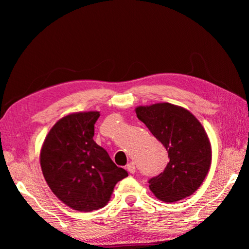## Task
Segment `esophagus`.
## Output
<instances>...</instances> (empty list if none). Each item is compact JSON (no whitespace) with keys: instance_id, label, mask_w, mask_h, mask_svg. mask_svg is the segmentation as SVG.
<instances>
[{"instance_id":"esophagus-1","label":"esophagus","mask_w":249,"mask_h":249,"mask_svg":"<svg viewBox=\"0 0 249 249\" xmlns=\"http://www.w3.org/2000/svg\"><path fill=\"white\" fill-rule=\"evenodd\" d=\"M126 169H127V171L129 172V174H135V171H136V167H135V163L134 162H130L127 165V167H126Z\"/></svg>"}]
</instances>
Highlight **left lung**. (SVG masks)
Returning <instances> with one entry per match:
<instances>
[{
  "label": "left lung",
  "instance_id": "8db88e82",
  "mask_svg": "<svg viewBox=\"0 0 249 249\" xmlns=\"http://www.w3.org/2000/svg\"><path fill=\"white\" fill-rule=\"evenodd\" d=\"M136 114L165 146L169 158L165 170L149 179L150 190L163 202L191 196L211 166V145L203 126L188 109L170 103L140 107Z\"/></svg>",
  "mask_w": 249,
  "mask_h": 249
}]
</instances>
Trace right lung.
I'll list each match as a JSON object with an SVG mask.
<instances>
[{
	"instance_id": "1",
	"label": "right lung",
	"mask_w": 249,
	"mask_h": 249,
	"mask_svg": "<svg viewBox=\"0 0 249 249\" xmlns=\"http://www.w3.org/2000/svg\"><path fill=\"white\" fill-rule=\"evenodd\" d=\"M99 112L73 113L50 129L40 151L45 180L59 200L80 212L107 203L115 184L128 176L93 141Z\"/></svg>"
}]
</instances>
